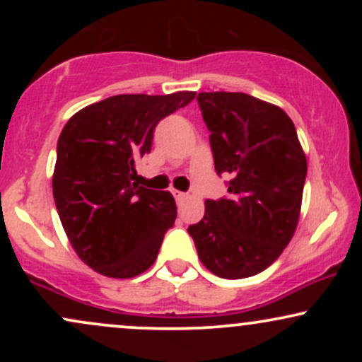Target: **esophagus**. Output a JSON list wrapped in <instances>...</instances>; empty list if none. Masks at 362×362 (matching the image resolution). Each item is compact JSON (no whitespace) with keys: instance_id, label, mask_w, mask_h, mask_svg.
Wrapping results in <instances>:
<instances>
[{"instance_id":"1","label":"esophagus","mask_w":362,"mask_h":362,"mask_svg":"<svg viewBox=\"0 0 362 362\" xmlns=\"http://www.w3.org/2000/svg\"><path fill=\"white\" fill-rule=\"evenodd\" d=\"M173 197H175L178 204H180V202H184L185 199H187V194H184V192H178V190H173Z\"/></svg>"}]
</instances>
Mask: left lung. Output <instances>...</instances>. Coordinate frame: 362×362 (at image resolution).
Segmentation results:
<instances>
[{
  "mask_svg": "<svg viewBox=\"0 0 362 362\" xmlns=\"http://www.w3.org/2000/svg\"><path fill=\"white\" fill-rule=\"evenodd\" d=\"M218 175L231 177L228 199L206 201L189 226L207 271L223 279L255 276L277 260L300 221L306 156L281 107L247 93L197 95Z\"/></svg>",
  "mask_w": 362,
  "mask_h": 362,
  "instance_id": "left-lung-1",
  "label": "left lung"
}]
</instances>
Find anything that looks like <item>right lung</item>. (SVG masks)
Segmentation results:
<instances>
[{
    "label": "right lung",
    "mask_w": 362,
    "mask_h": 362,
    "mask_svg": "<svg viewBox=\"0 0 362 362\" xmlns=\"http://www.w3.org/2000/svg\"><path fill=\"white\" fill-rule=\"evenodd\" d=\"M194 98L115 95L78 110L61 131L54 202L74 252L95 272L129 279L155 264L177 206L168 190L134 182L136 161L151 151L156 124Z\"/></svg>",
    "instance_id": "obj_1"
}]
</instances>
